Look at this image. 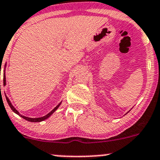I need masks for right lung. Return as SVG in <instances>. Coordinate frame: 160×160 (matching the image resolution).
<instances>
[{"mask_svg": "<svg viewBox=\"0 0 160 160\" xmlns=\"http://www.w3.org/2000/svg\"><path fill=\"white\" fill-rule=\"evenodd\" d=\"M3 85H6V77H5V73H3ZM6 99H7V102H8V105L10 107V108H11V109H12V111H13V112H15V113L17 114V115H20V116L22 117V118L26 119V120L28 121V122H42V121H44V120H45V119H47V118H48L50 117L51 115H52V114H53L54 112L56 111V110L58 109V107L60 106V105H61V102L59 103V104L58 105V106H56L55 108H54V109L52 110V111H51L48 114H47L46 115H45V116L41 117V118H28V117L23 116V115H20V114L19 113V112L17 111V110L13 106V105L11 104V102H10V100H9L8 98L7 97V96H6Z\"/></svg>", "mask_w": 160, "mask_h": 160, "instance_id": "1", "label": "right lung"}]
</instances>
